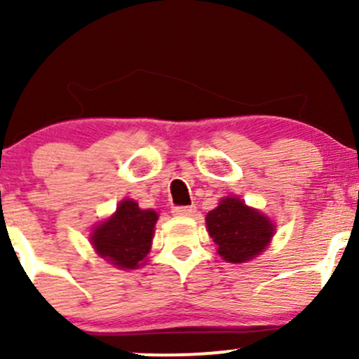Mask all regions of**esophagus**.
Masks as SVG:
<instances>
[{"mask_svg":"<svg viewBox=\"0 0 359 359\" xmlns=\"http://www.w3.org/2000/svg\"><path fill=\"white\" fill-rule=\"evenodd\" d=\"M172 212L175 216H194L196 214V205H175Z\"/></svg>","mask_w":359,"mask_h":359,"instance_id":"obj_1","label":"esophagus"}]
</instances>
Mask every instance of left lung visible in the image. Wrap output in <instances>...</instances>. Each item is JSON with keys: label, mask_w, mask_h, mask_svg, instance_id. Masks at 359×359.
Returning <instances> with one entry per match:
<instances>
[{"label": "left lung", "mask_w": 359, "mask_h": 359, "mask_svg": "<svg viewBox=\"0 0 359 359\" xmlns=\"http://www.w3.org/2000/svg\"><path fill=\"white\" fill-rule=\"evenodd\" d=\"M205 224L217 245V255L228 263H246L258 257L275 234V224L265 214L234 196L221 199L208 212Z\"/></svg>", "instance_id": "8db88e82"}]
</instances>
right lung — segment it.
<instances>
[{"mask_svg": "<svg viewBox=\"0 0 359 359\" xmlns=\"http://www.w3.org/2000/svg\"><path fill=\"white\" fill-rule=\"evenodd\" d=\"M156 219L158 214L154 209H140L133 199H125L109 219L93 229L90 245L101 258L116 269L135 270L145 265Z\"/></svg>", "mask_w": 359, "mask_h": 359, "instance_id": "obj_1", "label": "right lung"}]
</instances>
